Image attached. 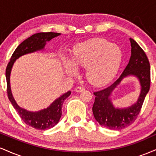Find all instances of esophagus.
<instances>
[{
	"label": "esophagus",
	"mask_w": 156,
	"mask_h": 156,
	"mask_svg": "<svg viewBox=\"0 0 156 156\" xmlns=\"http://www.w3.org/2000/svg\"><path fill=\"white\" fill-rule=\"evenodd\" d=\"M84 89H84L83 87H76V92H83Z\"/></svg>",
	"instance_id": "34e87169"
}]
</instances>
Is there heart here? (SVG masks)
Here are the masks:
<instances>
[{
    "mask_svg": "<svg viewBox=\"0 0 156 156\" xmlns=\"http://www.w3.org/2000/svg\"><path fill=\"white\" fill-rule=\"evenodd\" d=\"M122 58L119 48L103 39H94L78 44L73 52L72 62L64 59L68 73L76 75L77 67H87L86 76L91 83L105 85L117 74Z\"/></svg>",
    "mask_w": 156,
    "mask_h": 156,
    "instance_id": "obj_1",
    "label": "heart"
}]
</instances>
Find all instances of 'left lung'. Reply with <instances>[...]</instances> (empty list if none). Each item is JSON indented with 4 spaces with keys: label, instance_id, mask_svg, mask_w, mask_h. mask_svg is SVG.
Listing matches in <instances>:
<instances>
[{
    "label": "left lung",
    "instance_id": "left-lung-1",
    "mask_svg": "<svg viewBox=\"0 0 156 156\" xmlns=\"http://www.w3.org/2000/svg\"><path fill=\"white\" fill-rule=\"evenodd\" d=\"M131 55L128 65L119 78L101 91L94 92L95 95L92 112L96 121L100 125L111 130H121L129 126L140 112L144 98L150 90V67L149 61L141 48L133 39L130 38ZM128 76L137 78L141 86V91L137 101L127 108H116L112 105L110 96L112 91L124 78Z\"/></svg>",
    "mask_w": 156,
    "mask_h": 156
}]
</instances>
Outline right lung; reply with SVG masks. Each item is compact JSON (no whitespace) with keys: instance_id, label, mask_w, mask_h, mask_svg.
Listing matches in <instances>:
<instances>
[{"instance_id":"right-lung-1","label":"right lung","mask_w":156,"mask_h":156,"mask_svg":"<svg viewBox=\"0 0 156 156\" xmlns=\"http://www.w3.org/2000/svg\"><path fill=\"white\" fill-rule=\"evenodd\" d=\"M61 35L59 33L54 32H42L37 33L31 36L24 40L22 43L16 48L15 52L12 54L10 58L6 69V78L7 83V94L8 98L15 110L18 113L23 121L26 124L32 128L37 130H48L54 127L59 121L62 117V107L63 105L64 100L70 95L71 92L68 91L64 93L59 98L55 100L47 108H44L38 112H29L26 109L21 108L16 103L15 98L12 95V90L10 86V75L12 68L15 61L20 57L28 53H34V52L42 51L44 50V46L54 37Z\"/></svg>"}]
</instances>
